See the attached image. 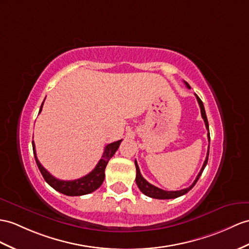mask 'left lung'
Here are the masks:
<instances>
[{
  "label": "left lung",
  "instance_id": "8db88e82",
  "mask_svg": "<svg viewBox=\"0 0 249 249\" xmlns=\"http://www.w3.org/2000/svg\"><path fill=\"white\" fill-rule=\"evenodd\" d=\"M185 84H186V87H187L188 89H190V86H189V84H188L186 81H185ZM196 100H197L198 105H199V107H201V114H202V117H203V119H204V121H205L206 129L208 130L207 136H208V142H210L209 124H208L207 116H206L205 107H204V105H203L202 100L199 99V97H198L196 94ZM208 155H209V147H208V151H207V156H206V160H205V161H204V163H203V167H202V169H201V171H199V173L197 174V177H196V180L192 183V185H191L190 187L185 188V189L178 190V191H166V190L160 189V188H157V187L153 186L152 184H150L149 181H147V180H145V179L142 178V173H141V170H139V167H138V165H137V161L135 160V167H136V178H135V180H136V184H137V186H138V188H139V190H141L144 196H150V197H153V198L169 199V198H175V197L181 196L186 195V193H187L188 191H190V190L192 189V188L195 187V185L196 184V181L198 180L199 177H201V175H202V173H203V171H204V169H205L206 165H207Z\"/></svg>",
  "mask_w": 249,
  "mask_h": 249
}]
</instances>
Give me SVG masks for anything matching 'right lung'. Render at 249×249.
Listing matches in <instances>:
<instances>
[{
    "mask_svg": "<svg viewBox=\"0 0 249 249\" xmlns=\"http://www.w3.org/2000/svg\"><path fill=\"white\" fill-rule=\"evenodd\" d=\"M43 102H42L39 113H41V111H42ZM121 142H123V139H120V141H117V142H114L112 143H108L105 148V152H104V154H102L100 160L96 165L94 170L92 172H89V174H87L86 177L80 178L78 179H74V180H61V179H58L54 177H53V175L48 172L38 160L37 154H36V148H35L34 142H33V150H34L36 162H37L39 170L42 174V177L44 178L46 183L51 187H53L54 190L59 191L60 193H63V195H65V196H78L89 195V193L95 191L96 189H98V188L101 186V184L104 183L105 177H106V174H105L106 167L107 165L108 160H111V157L115 154V152H116L117 149L119 148V144Z\"/></svg>",
    "mask_w": 249,
    "mask_h": 249,
    "instance_id": "right-lung-1",
    "label": "right lung"
}]
</instances>
